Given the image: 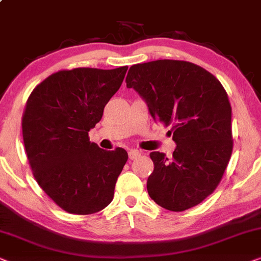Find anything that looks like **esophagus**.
Masks as SVG:
<instances>
[{"label":"esophagus","mask_w":261,"mask_h":261,"mask_svg":"<svg viewBox=\"0 0 261 261\" xmlns=\"http://www.w3.org/2000/svg\"><path fill=\"white\" fill-rule=\"evenodd\" d=\"M140 155H141V152L138 150H130V151H128V159H130V160H135V159L140 158Z\"/></svg>","instance_id":"1"}]
</instances>
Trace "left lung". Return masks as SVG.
Here are the masks:
<instances>
[{
    "mask_svg": "<svg viewBox=\"0 0 261 261\" xmlns=\"http://www.w3.org/2000/svg\"><path fill=\"white\" fill-rule=\"evenodd\" d=\"M126 87L145 100L154 120L171 128L176 143L169 160L150 152L149 196L175 213L198 205L221 182L232 151L231 106L223 86L199 65L159 60L133 65Z\"/></svg>",
    "mask_w": 261,
    "mask_h": 261,
    "instance_id": "1",
    "label": "left lung"
}]
</instances>
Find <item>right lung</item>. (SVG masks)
Segmentation results:
<instances>
[{
    "mask_svg": "<svg viewBox=\"0 0 261 261\" xmlns=\"http://www.w3.org/2000/svg\"><path fill=\"white\" fill-rule=\"evenodd\" d=\"M127 67L60 70L32 90L22 114V137L34 179L61 209L89 215L112 201L127 161L123 148L103 150L88 131L120 88Z\"/></svg>",
    "mask_w": 261,
    "mask_h": 261,
    "instance_id": "obj_1",
    "label": "right lung"
}]
</instances>
